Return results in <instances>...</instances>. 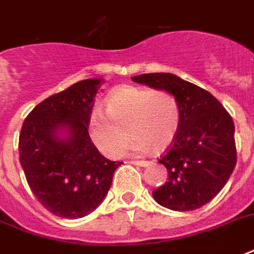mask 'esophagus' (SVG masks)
Listing matches in <instances>:
<instances>
[{
	"mask_svg": "<svg viewBox=\"0 0 254 254\" xmlns=\"http://www.w3.org/2000/svg\"><path fill=\"white\" fill-rule=\"evenodd\" d=\"M131 163L135 166H140V167H147V166H150V162L148 161H131Z\"/></svg>",
	"mask_w": 254,
	"mask_h": 254,
	"instance_id": "34e87169",
	"label": "esophagus"
}]
</instances>
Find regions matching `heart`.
I'll use <instances>...</instances> for the list:
<instances>
[{
	"label": "heart",
	"instance_id": "heart-1",
	"mask_svg": "<svg viewBox=\"0 0 254 254\" xmlns=\"http://www.w3.org/2000/svg\"><path fill=\"white\" fill-rule=\"evenodd\" d=\"M181 123L178 103L166 91L123 85L106 99V114L95 110L88 116V132L93 144L110 158L123 155L128 133L129 148L161 152L177 136Z\"/></svg>",
	"mask_w": 254,
	"mask_h": 254
}]
</instances>
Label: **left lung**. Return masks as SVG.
I'll use <instances>...</instances> for the list:
<instances>
[{
  "mask_svg": "<svg viewBox=\"0 0 254 254\" xmlns=\"http://www.w3.org/2000/svg\"><path fill=\"white\" fill-rule=\"evenodd\" d=\"M132 80L171 93L181 112L177 136L159 159L169 179L152 197L171 210L199 209L222 190L236 167L232 116L210 92L173 73H144Z\"/></svg>",
  "mask_w": 254,
  "mask_h": 254,
  "instance_id": "1",
  "label": "left lung"
}]
</instances>
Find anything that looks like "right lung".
Instances as JSON below:
<instances>
[{"label":"right lung","mask_w":254,"mask_h":254,"mask_svg":"<svg viewBox=\"0 0 254 254\" xmlns=\"http://www.w3.org/2000/svg\"><path fill=\"white\" fill-rule=\"evenodd\" d=\"M100 79L81 80L52 95L26 116L18 139L20 163L34 197L63 218H81L106 198L122 162L107 159L88 134Z\"/></svg>","instance_id":"add662e5"}]
</instances>
